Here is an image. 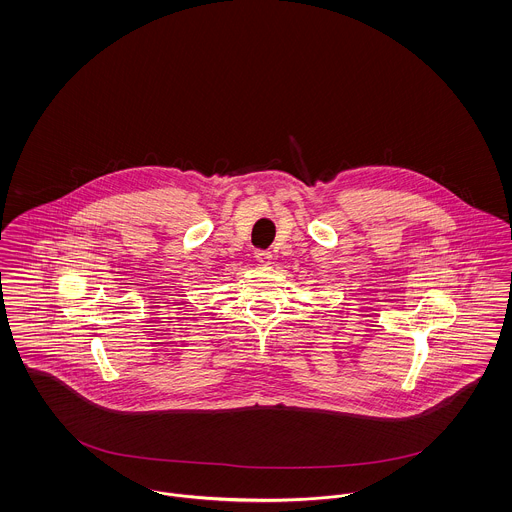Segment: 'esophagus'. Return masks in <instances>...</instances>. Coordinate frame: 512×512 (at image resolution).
<instances>
[{"label":"esophagus","instance_id":"obj_1","mask_svg":"<svg viewBox=\"0 0 512 512\" xmlns=\"http://www.w3.org/2000/svg\"><path fill=\"white\" fill-rule=\"evenodd\" d=\"M255 259H257L259 263L267 265V263H271L273 255H271V251H267V249H257V251H255Z\"/></svg>","mask_w":512,"mask_h":512}]
</instances>
